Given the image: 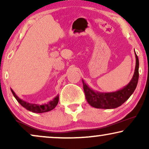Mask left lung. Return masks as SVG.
Here are the masks:
<instances>
[{
	"label": "left lung",
	"instance_id": "1",
	"mask_svg": "<svg viewBox=\"0 0 149 149\" xmlns=\"http://www.w3.org/2000/svg\"><path fill=\"white\" fill-rule=\"evenodd\" d=\"M135 56L136 62L134 76L127 85L119 91L109 93L97 92L91 89L84 81L82 80L85 98L91 107L96 109H115L121 106L126 100H127L136 89L139 77V60L136 52Z\"/></svg>",
	"mask_w": 149,
	"mask_h": 149
}]
</instances>
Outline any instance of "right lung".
<instances>
[{
    "instance_id": "right-lung-1",
    "label": "right lung",
    "mask_w": 149,
    "mask_h": 149,
    "mask_svg": "<svg viewBox=\"0 0 149 149\" xmlns=\"http://www.w3.org/2000/svg\"><path fill=\"white\" fill-rule=\"evenodd\" d=\"M11 91L12 93H13V96L15 97V99L17 100L18 102H19L24 108H25L26 109L28 110V111L32 112V113H42L52 111V110L54 109V108L56 107L59 101V95H58L52 101H50L49 102L45 104L39 105L36 104H31L27 102L26 101L22 100V99L18 97V96H17V95L15 94V92H14L12 89H11Z\"/></svg>"
}]
</instances>
